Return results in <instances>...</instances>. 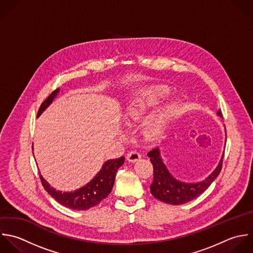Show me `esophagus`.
I'll list each match as a JSON object with an SVG mask.
<instances>
[{"label":"esophagus","mask_w":253,"mask_h":253,"mask_svg":"<svg viewBox=\"0 0 253 253\" xmlns=\"http://www.w3.org/2000/svg\"><path fill=\"white\" fill-rule=\"evenodd\" d=\"M140 159H141V154L136 151H132L127 154V161L130 163H135Z\"/></svg>","instance_id":"esophagus-1"}]
</instances>
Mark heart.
Masks as SVG:
<instances>
[{"label": "heart", "mask_w": 253, "mask_h": 253, "mask_svg": "<svg viewBox=\"0 0 253 253\" xmlns=\"http://www.w3.org/2000/svg\"><path fill=\"white\" fill-rule=\"evenodd\" d=\"M169 93L164 86H155L143 89L134 97L127 107L126 119L128 123L140 121ZM182 105L179 100H173L161 108L151 116L144 124L143 135L149 141H155L163 137L170 122L181 112Z\"/></svg>", "instance_id": "obj_1"}]
</instances>
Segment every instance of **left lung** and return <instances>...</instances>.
<instances>
[{
	"label": "left lung",
	"mask_w": 253,
	"mask_h": 253,
	"mask_svg": "<svg viewBox=\"0 0 253 253\" xmlns=\"http://www.w3.org/2000/svg\"><path fill=\"white\" fill-rule=\"evenodd\" d=\"M217 114L222 117L221 110H218ZM148 156L154 168V180L151 184V193L160 201L171 205H181L192 201L208 189L220 174L224 159L223 155L216 169L205 180L196 183H185L175 179L169 173L162 161L158 148L149 152Z\"/></svg>",
	"instance_id": "obj_1"
}]
</instances>
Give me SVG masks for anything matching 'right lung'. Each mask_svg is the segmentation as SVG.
<instances>
[{"instance_id": "obj_1", "label": "right lung", "mask_w": 253, "mask_h": 253, "mask_svg": "<svg viewBox=\"0 0 253 253\" xmlns=\"http://www.w3.org/2000/svg\"><path fill=\"white\" fill-rule=\"evenodd\" d=\"M59 88H56L40 105L37 116L53 101ZM124 164V157L115 160L107 161L100 171L84 187L75 190L74 192H61L57 191L49 185V183L39 173L41 183L44 189L61 205L73 210H87L97 205L101 200L106 198L111 192L114 184L117 169Z\"/></svg>"}]
</instances>
